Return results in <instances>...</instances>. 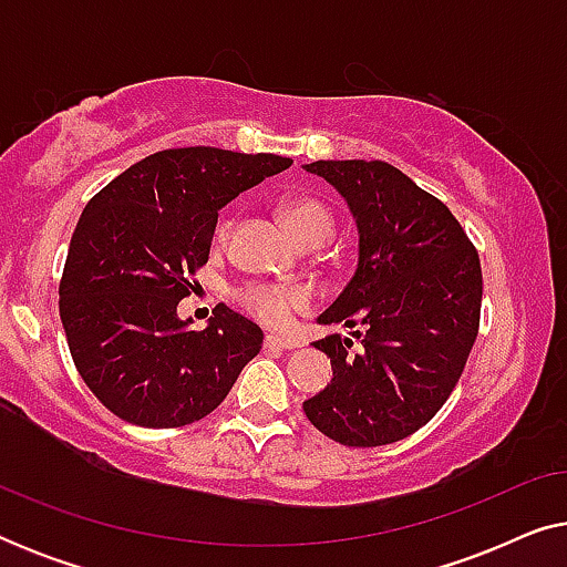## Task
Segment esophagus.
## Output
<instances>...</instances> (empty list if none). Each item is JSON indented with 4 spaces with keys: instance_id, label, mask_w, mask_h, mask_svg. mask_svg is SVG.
Instances as JSON below:
<instances>
[{
    "instance_id": "1",
    "label": "esophagus",
    "mask_w": 567,
    "mask_h": 567,
    "mask_svg": "<svg viewBox=\"0 0 567 567\" xmlns=\"http://www.w3.org/2000/svg\"><path fill=\"white\" fill-rule=\"evenodd\" d=\"M266 348H281V351H291V348H299V343L291 338H284V336H276V332H270V336H266Z\"/></svg>"
}]
</instances>
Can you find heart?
<instances>
[{"label":"heart","instance_id":"obj_1","mask_svg":"<svg viewBox=\"0 0 567 567\" xmlns=\"http://www.w3.org/2000/svg\"><path fill=\"white\" fill-rule=\"evenodd\" d=\"M281 216H284V224L289 227L291 235L297 237L305 247H309V245L317 247V245L328 243V237L332 235V227H336L330 208L324 206L322 200L307 198V196L286 200L281 208ZM229 229H231V221H227L221 227V237H227ZM243 299H245V305L260 317V320H266L270 324H281L286 317H289L291 307L305 305L307 297H305V291H299V289L250 286V289L243 293Z\"/></svg>","mask_w":567,"mask_h":567}]
</instances>
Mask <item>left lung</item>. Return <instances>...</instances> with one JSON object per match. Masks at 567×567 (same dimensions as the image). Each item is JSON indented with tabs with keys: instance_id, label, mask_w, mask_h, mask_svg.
Masks as SVG:
<instances>
[{
	"instance_id": "obj_1",
	"label": "left lung",
	"mask_w": 567,
	"mask_h": 567,
	"mask_svg": "<svg viewBox=\"0 0 567 567\" xmlns=\"http://www.w3.org/2000/svg\"><path fill=\"white\" fill-rule=\"evenodd\" d=\"M336 188L359 229V266L320 324L330 384L305 400L317 431L343 446H384L431 421L460 382L480 328L483 270L454 214L386 162L305 165Z\"/></svg>"
}]
</instances>
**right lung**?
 <instances>
[{"label":"right lung","instance_id":"1","mask_svg":"<svg viewBox=\"0 0 567 567\" xmlns=\"http://www.w3.org/2000/svg\"><path fill=\"white\" fill-rule=\"evenodd\" d=\"M286 167L278 154L165 150L84 206L59 312L76 371L111 413L144 429L200 421L260 353L262 330L247 317L219 305L204 330H190L177 305L206 266L221 208Z\"/></svg>","mask_w":567,"mask_h":567}]
</instances>
